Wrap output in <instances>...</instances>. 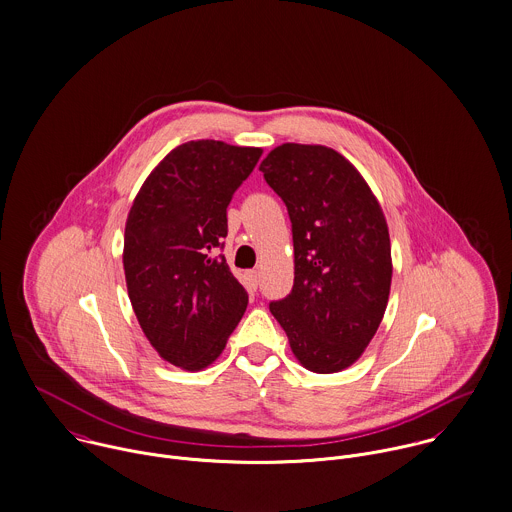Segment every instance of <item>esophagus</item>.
Segmentation results:
<instances>
[{
	"label": "esophagus",
	"instance_id": "1",
	"mask_svg": "<svg viewBox=\"0 0 512 512\" xmlns=\"http://www.w3.org/2000/svg\"><path fill=\"white\" fill-rule=\"evenodd\" d=\"M246 280H248V284H250L252 288H258V282H260V274H258L256 270H250V272H246Z\"/></svg>",
	"mask_w": 512,
	"mask_h": 512
}]
</instances>
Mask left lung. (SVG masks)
<instances>
[{"label": "left lung", "instance_id": "8db88e82", "mask_svg": "<svg viewBox=\"0 0 512 512\" xmlns=\"http://www.w3.org/2000/svg\"><path fill=\"white\" fill-rule=\"evenodd\" d=\"M292 222L294 286L270 302L298 362L318 374L352 366L390 294V236L360 172L336 150L282 144L260 164Z\"/></svg>", "mask_w": 512, "mask_h": 512}]
</instances>
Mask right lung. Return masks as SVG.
Instances as JSON below:
<instances>
[{
	"label": "right lung",
	"instance_id": "obj_1",
	"mask_svg": "<svg viewBox=\"0 0 512 512\" xmlns=\"http://www.w3.org/2000/svg\"><path fill=\"white\" fill-rule=\"evenodd\" d=\"M260 156L262 148L186 142L152 170L130 208L128 296L156 352L184 370L212 364L248 306L218 250L228 236L226 208Z\"/></svg>",
	"mask_w": 512,
	"mask_h": 512
}]
</instances>
